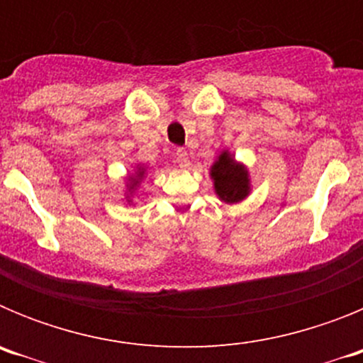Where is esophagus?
Here are the masks:
<instances>
[{
	"label": "esophagus",
	"instance_id": "esophagus-1",
	"mask_svg": "<svg viewBox=\"0 0 363 363\" xmlns=\"http://www.w3.org/2000/svg\"><path fill=\"white\" fill-rule=\"evenodd\" d=\"M176 163H178L179 167H189V154H187V150H184V149L176 150Z\"/></svg>",
	"mask_w": 363,
	"mask_h": 363
}]
</instances>
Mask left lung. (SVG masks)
Wrapping results in <instances>:
<instances>
[{"label": "left lung", "mask_w": 363, "mask_h": 363, "mask_svg": "<svg viewBox=\"0 0 363 363\" xmlns=\"http://www.w3.org/2000/svg\"><path fill=\"white\" fill-rule=\"evenodd\" d=\"M214 192L225 203H238L251 192V179L247 167L234 160L229 150H223L211 167Z\"/></svg>", "instance_id": "8db88e82"}]
</instances>
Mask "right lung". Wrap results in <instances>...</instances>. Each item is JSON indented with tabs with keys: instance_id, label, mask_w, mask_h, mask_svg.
Wrapping results in <instances>:
<instances>
[{
	"instance_id": "obj_1",
	"label": "right lung",
	"mask_w": 363,
	"mask_h": 363,
	"mask_svg": "<svg viewBox=\"0 0 363 363\" xmlns=\"http://www.w3.org/2000/svg\"><path fill=\"white\" fill-rule=\"evenodd\" d=\"M143 174H145V169H143V167H138L136 176H129V185H127V187H129V192H133L134 189H136L138 185H140V182H142Z\"/></svg>"
}]
</instances>
